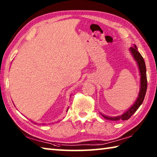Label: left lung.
Segmentation results:
<instances>
[{
  "label": "left lung",
  "mask_w": 157,
  "mask_h": 157,
  "mask_svg": "<svg viewBox=\"0 0 157 157\" xmlns=\"http://www.w3.org/2000/svg\"><path fill=\"white\" fill-rule=\"evenodd\" d=\"M130 51L133 55V57L137 62L138 66H139V70H140V90L139 92V97H138L137 100L134 105L132 107H130L128 110H127L125 113H123V115L117 117H108L102 115L105 118L107 119V120L110 121H126L129 119L133 114L136 112V110L139 108V107L144 100V98L145 96L146 91H147V75H146V66L144 59L140 54V52L138 51V48L136 45L130 48Z\"/></svg>",
  "instance_id": "1"
}]
</instances>
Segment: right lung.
Returning a JSON list of instances; mask_svg holds the SVG:
<instances>
[{"label": "right lung", "instance_id": "right-lung-1", "mask_svg": "<svg viewBox=\"0 0 157 157\" xmlns=\"http://www.w3.org/2000/svg\"><path fill=\"white\" fill-rule=\"evenodd\" d=\"M67 111H68V110H67Z\"/></svg>", "mask_w": 157, "mask_h": 157}]
</instances>
